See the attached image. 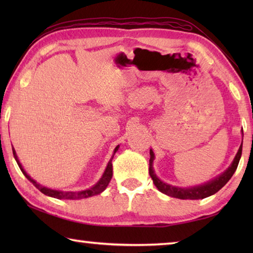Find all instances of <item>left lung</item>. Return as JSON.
<instances>
[{"label": "left lung", "instance_id": "obj_1", "mask_svg": "<svg viewBox=\"0 0 253 253\" xmlns=\"http://www.w3.org/2000/svg\"><path fill=\"white\" fill-rule=\"evenodd\" d=\"M242 142H243V130H242ZM241 154H242V143L240 145L239 151L237 153V155H235L233 162L231 163V165L229 166L228 169H225L223 173L217 175L216 177H214L213 179H211V181H209L204 184H201V185L190 186V187H179V186H173L170 185V184L163 182L162 179L157 177V175L155 174V170H154V168H153V162L155 160V154H154L153 149H149V155H151V158H149V175H151L153 183L155 184L157 190L166 195L172 196V198H175V199H181V200L205 199L208 198V196L215 194L217 191H220L221 188L229 182V179L232 177L235 169L238 168L239 161L240 158H241Z\"/></svg>", "mask_w": 253, "mask_h": 253}]
</instances>
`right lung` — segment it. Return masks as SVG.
Here are the masks:
<instances>
[{
  "label": "right lung",
  "mask_w": 253,
  "mask_h": 253,
  "mask_svg": "<svg viewBox=\"0 0 253 253\" xmlns=\"http://www.w3.org/2000/svg\"><path fill=\"white\" fill-rule=\"evenodd\" d=\"M119 148V145H117L116 148L114 149V154L113 156H111L110 161L108 162V164H107V168L105 169L104 174H102V176L100 177L99 181H98L95 185L91 186L90 188H87V190H84V191H79V192H71V191H59V190H52V188H48L45 186H42L41 184L37 183V181H34V179L30 176V175L25 172L24 169L22 168V165H21V163L18 158V155H16L15 153V149L13 148L12 151H13V155L16 163H18L20 169L22 170V173L24 174V176L27 177L30 182H31L34 186H36L38 190L40 192H42L44 195H48L51 196V198H54V199H59V200H80V199H87V198H90V196L93 195H97V194H100L101 192H104L106 190V187L108 186V184L110 182L111 177H113V164H111V161H113L115 153L118 151Z\"/></svg>",
  "instance_id": "obj_1"
}]
</instances>
